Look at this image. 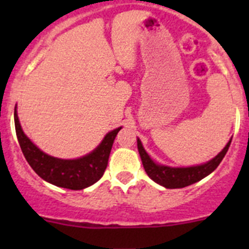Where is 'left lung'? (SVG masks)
Segmentation results:
<instances>
[{"label": "left lung", "instance_id": "obj_1", "mask_svg": "<svg viewBox=\"0 0 249 249\" xmlns=\"http://www.w3.org/2000/svg\"><path fill=\"white\" fill-rule=\"evenodd\" d=\"M231 141H232V138L218 155L211 160H208L207 163L193 167H182V168L155 163L148 156V153L144 151L140 138H137V147L144 171H146V173L151 179H153L156 183L160 184V186L166 187V188H183V187L201 181L202 178L207 177L218 167V164L221 163L223 157L227 153L228 148H230Z\"/></svg>", "mask_w": 249, "mask_h": 249}]
</instances>
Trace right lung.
<instances>
[{
  "instance_id": "right-lung-1",
  "label": "right lung",
  "mask_w": 249,
  "mask_h": 249,
  "mask_svg": "<svg viewBox=\"0 0 249 249\" xmlns=\"http://www.w3.org/2000/svg\"><path fill=\"white\" fill-rule=\"evenodd\" d=\"M15 127L22 153L32 169L39 177L57 187L68 190H83L100 179L108 163L113 141L120 128L108 132L100 146L89 155L77 160H61L46 155L35 146L23 133L19 124L17 111L15 108Z\"/></svg>"
}]
</instances>
